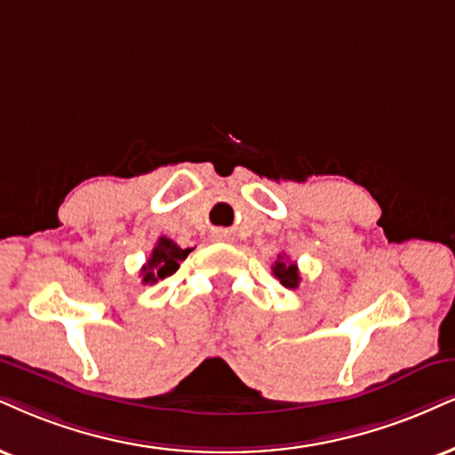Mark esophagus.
Returning <instances> with one entry per match:
<instances>
[{"instance_id": "1", "label": "esophagus", "mask_w": 455, "mask_h": 455, "mask_svg": "<svg viewBox=\"0 0 455 455\" xmlns=\"http://www.w3.org/2000/svg\"><path fill=\"white\" fill-rule=\"evenodd\" d=\"M229 236H232V234H229L228 229H215V232H212V240H229Z\"/></svg>"}]
</instances>
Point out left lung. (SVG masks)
Instances as JSON below:
<instances>
[{
  "mask_svg": "<svg viewBox=\"0 0 455 455\" xmlns=\"http://www.w3.org/2000/svg\"><path fill=\"white\" fill-rule=\"evenodd\" d=\"M274 276L280 280V284L287 289H297L299 287V270H297V263L287 261L283 255H278V261L274 263Z\"/></svg>",
  "mask_w": 455,
  "mask_h": 455,
  "instance_id": "1",
  "label": "left lung"
}]
</instances>
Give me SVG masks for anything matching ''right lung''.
<instances>
[{"mask_svg": "<svg viewBox=\"0 0 455 455\" xmlns=\"http://www.w3.org/2000/svg\"><path fill=\"white\" fill-rule=\"evenodd\" d=\"M189 251L192 249H181V246L172 243L171 238L162 236L158 240V244L154 246V251H151L149 259L145 261V266L141 267L143 283L154 284L158 283V280L175 274L179 270V263L189 255Z\"/></svg>", "mask_w": 455, "mask_h": 455, "instance_id": "right-lung-1", "label": "right lung"}]
</instances>
